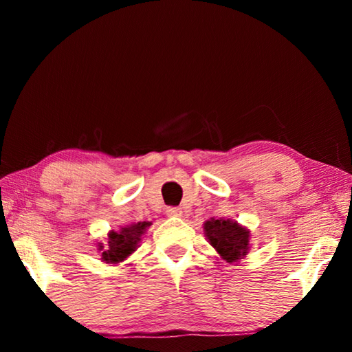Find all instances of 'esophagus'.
Here are the masks:
<instances>
[{
    "label": "esophagus",
    "instance_id": "obj_1",
    "mask_svg": "<svg viewBox=\"0 0 352 352\" xmlns=\"http://www.w3.org/2000/svg\"><path fill=\"white\" fill-rule=\"evenodd\" d=\"M166 214H168V217H180L183 212L180 208H168V210H166Z\"/></svg>",
    "mask_w": 352,
    "mask_h": 352
}]
</instances>
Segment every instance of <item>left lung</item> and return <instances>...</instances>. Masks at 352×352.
I'll return each instance as SVG.
<instances>
[{
  "label": "left lung",
  "instance_id": "left-lung-1",
  "mask_svg": "<svg viewBox=\"0 0 352 352\" xmlns=\"http://www.w3.org/2000/svg\"><path fill=\"white\" fill-rule=\"evenodd\" d=\"M206 241L230 264H239L250 250V230L231 219H210L204 223Z\"/></svg>",
  "mask_w": 352,
  "mask_h": 352
}]
</instances>
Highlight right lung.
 Segmentation results:
<instances>
[{"label":"right lung","mask_w":352,"mask_h":352,"mask_svg":"<svg viewBox=\"0 0 352 352\" xmlns=\"http://www.w3.org/2000/svg\"><path fill=\"white\" fill-rule=\"evenodd\" d=\"M151 225V222H138L121 226L118 231H109V234H107L109 245L104 247L102 242L98 243V250L102 252L100 259L110 265H118L119 262L126 261L140 247L138 243L141 242V237Z\"/></svg>","instance_id":"obj_1"}]
</instances>
